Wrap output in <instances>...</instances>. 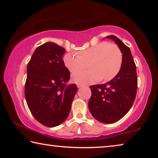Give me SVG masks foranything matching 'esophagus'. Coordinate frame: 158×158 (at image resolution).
Listing matches in <instances>:
<instances>
[{"label": "esophagus", "instance_id": "34e87169", "mask_svg": "<svg viewBox=\"0 0 158 158\" xmlns=\"http://www.w3.org/2000/svg\"><path fill=\"white\" fill-rule=\"evenodd\" d=\"M77 87H78V88H81V87L83 86V85H81V84H77Z\"/></svg>", "mask_w": 158, "mask_h": 158}]
</instances>
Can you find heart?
<instances>
[{
  "label": "heart",
  "mask_w": 158,
  "mask_h": 158,
  "mask_svg": "<svg viewBox=\"0 0 158 158\" xmlns=\"http://www.w3.org/2000/svg\"><path fill=\"white\" fill-rule=\"evenodd\" d=\"M123 54L116 44L106 42H100L89 49L83 50L79 54L68 53L64 56L63 63L72 73L84 69L89 65V71L74 73L72 80L78 84H89L98 81H110L116 77L121 69Z\"/></svg>",
  "instance_id": "heart-1"
}]
</instances>
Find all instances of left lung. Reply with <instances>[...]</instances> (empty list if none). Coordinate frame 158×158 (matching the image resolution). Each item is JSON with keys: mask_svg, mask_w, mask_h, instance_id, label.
Segmentation results:
<instances>
[{"mask_svg": "<svg viewBox=\"0 0 158 158\" xmlns=\"http://www.w3.org/2000/svg\"><path fill=\"white\" fill-rule=\"evenodd\" d=\"M106 38L116 42L123 53L121 69L111 81L90 86L89 109L92 116L102 123H113L121 119L132 107L137 89L136 65L132 53L121 40L114 35Z\"/></svg>", "mask_w": 158, "mask_h": 158, "instance_id": "left-lung-1", "label": "left lung"}]
</instances>
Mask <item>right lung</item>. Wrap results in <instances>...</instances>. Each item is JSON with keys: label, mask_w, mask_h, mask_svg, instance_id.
<instances>
[{"label": "right lung", "mask_w": 158, "mask_h": 158, "mask_svg": "<svg viewBox=\"0 0 158 158\" xmlns=\"http://www.w3.org/2000/svg\"><path fill=\"white\" fill-rule=\"evenodd\" d=\"M65 49L53 42L37 47L27 65L25 98L37 121L47 127L65 121L77 92L76 84H68L69 72L62 59Z\"/></svg>", "instance_id": "right-lung-1"}]
</instances>
